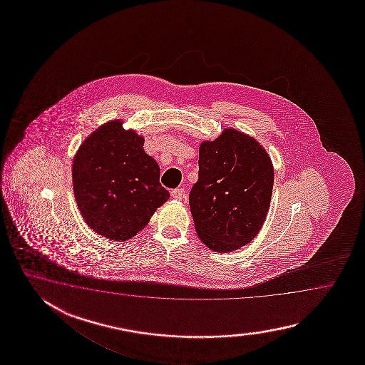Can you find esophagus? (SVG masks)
Returning a JSON list of instances; mask_svg holds the SVG:
<instances>
[{
	"instance_id": "obj_1",
	"label": "esophagus",
	"mask_w": 365,
	"mask_h": 365,
	"mask_svg": "<svg viewBox=\"0 0 365 365\" xmlns=\"http://www.w3.org/2000/svg\"><path fill=\"white\" fill-rule=\"evenodd\" d=\"M172 198L173 200H184L186 197L185 189H182V187H178V189H173L171 192Z\"/></svg>"
}]
</instances>
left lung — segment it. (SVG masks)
<instances>
[{"instance_id":"1","label":"left lung","mask_w":365,"mask_h":365,"mask_svg":"<svg viewBox=\"0 0 365 365\" xmlns=\"http://www.w3.org/2000/svg\"><path fill=\"white\" fill-rule=\"evenodd\" d=\"M198 164L189 205L200 239L219 253L247 245L270 206L274 170L267 153L252 137L225 129L202 143Z\"/></svg>"}]
</instances>
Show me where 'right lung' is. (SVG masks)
I'll return each instance as SVG.
<instances>
[{
  "label": "right lung",
  "mask_w": 365,
  "mask_h": 365,
  "mask_svg": "<svg viewBox=\"0 0 365 365\" xmlns=\"http://www.w3.org/2000/svg\"><path fill=\"white\" fill-rule=\"evenodd\" d=\"M160 168L143 151V138L120 121L101 126L78 150L73 185L86 223L112 240L132 239L170 198Z\"/></svg>",
  "instance_id": "right-lung-1"
}]
</instances>
